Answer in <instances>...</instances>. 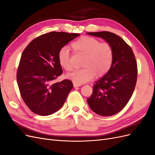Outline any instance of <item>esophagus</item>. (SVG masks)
Instances as JSON below:
<instances>
[{
    "label": "esophagus",
    "instance_id": "1",
    "mask_svg": "<svg viewBox=\"0 0 155 155\" xmlns=\"http://www.w3.org/2000/svg\"><path fill=\"white\" fill-rule=\"evenodd\" d=\"M73 84H74V88L78 87H80V86L81 85V84H78V83H76L75 82H74V83H73Z\"/></svg>",
    "mask_w": 155,
    "mask_h": 155
}]
</instances>
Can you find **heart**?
Here are the masks:
<instances>
[{"instance_id":"obj_1","label":"heart","mask_w":155,"mask_h":155,"mask_svg":"<svg viewBox=\"0 0 155 155\" xmlns=\"http://www.w3.org/2000/svg\"><path fill=\"white\" fill-rule=\"evenodd\" d=\"M71 47L75 52L85 55L82 63L83 68L74 70L67 77L78 84L85 83L94 77H101L106 74L112 67L114 59V50L107 43H101L94 37L84 36L73 42ZM60 66L66 71L73 68L69 50L61 48L58 54Z\"/></svg>"}]
</instances>
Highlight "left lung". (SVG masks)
Returning <instances> with one entry per match:
<instances>
[{
  "label": "left lung",
  "instance_id": "obj_1",
  "mask_svg": "<svg viewBox=\"0 0 155 155\" xmlns=\"http://www.w3.org/2000/svg\"><path fill=\"white\" fill-rule=\"evenodd\" d=\"M101 37L114 50L112 67L94 85L87 102L91 110L103 116L114 115L122 110L133 95L137 80V63L134 53L125 41L109 31L88 32Z\"/></svg>",
  "mask_w": 155,
  "mask_h": 155
}]
</instances>
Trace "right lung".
Returning <instances> with one entry per match:
<instances>
[{
  "instance_id": "obj_1",
  "label": "right lung",
  "mask_w": 155,
  "mask_h": 155,
  "mask_svg": "<svg viewBox=\"0 0 155 155\" xmlns=\"http://www.w3.org/2000/svg\"><path fill=\"white\" fill-rule=\"evenodd\" d=\"M79 35L51 31L36 37L23 51L17 81L23 101L34 113L50 115L63 105L73 84L68 79L54 82L63 73L58 54Z\"/></svg>"
}]
</instances>
